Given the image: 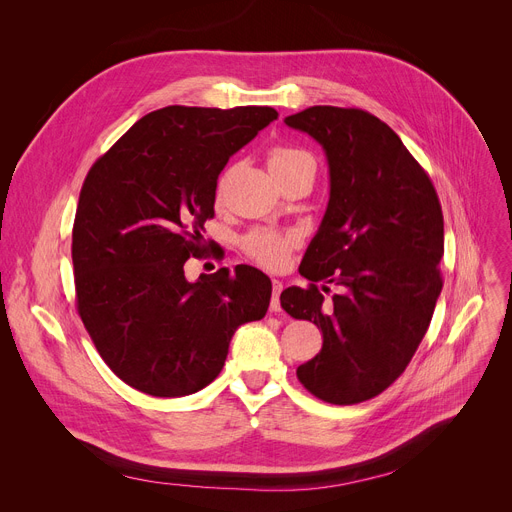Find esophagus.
<instances>
[{"label":"esophagus","mask_w":512,"mask_h":512,"mask_svg":"<svg viewBox=\"0 0 512 512\" xmlns=\"http://www.w3.org/2000/svg\"><path fill=\"white\" fill-rule=\"evenodd\" d=\"M280 292H282V282L274 278L272 280V301H270L272 311H280Z\"/></svg>","instance_id":"obj_1"}]
</instances>
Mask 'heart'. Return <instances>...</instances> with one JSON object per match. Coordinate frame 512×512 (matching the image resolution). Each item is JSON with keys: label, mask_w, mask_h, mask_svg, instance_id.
<instances>
[{"label": "heart", "mask_w": 512, "mask_h": 512, "mask_svg": "<svg viewBox=\"0 0 512 512\" xmlns=\"http://www.w3.org/2000/svg\"><path fill=\"white\" fill-rule=\"evenodd\" d=\"M303 159H311V157L301 149L274 147L270 155H267V166H270L272 172H280ZM292 247H294L292 234H284L278 230H265V228L249 232L245 240H242V249H245V253L251 259H255L259 265L270 267V270H278V267H282L288 261Z\"/></svg>", "instance_id": "obj_1"}]
</instances>
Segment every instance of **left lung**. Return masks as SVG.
Masks as SVG:
<instances>
[{
    "mask_svg": "<svg viewBox=\"0 0 512 512\" xmlns=\"http://www.w3.org/2000/svg\"><path fill=\"white\" fill-rule=\"evenodd\" d=\"M284 122L311 134L330 166V203L299 267L311 284L280 294L290 317L324 334L297 378L332 405H357L400 378L432 321L442 290L440 199L398 134L359 107L313 105ZM330 285L337 292L326 300Z\"/></svg>",
    "mask_w": 512,
    "mask_h": 512,
    "instance_id": "left-lung-1",
    "label": "left lung"
}]
</instances>
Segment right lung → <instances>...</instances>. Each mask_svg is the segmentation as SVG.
Listing matches in <instances>:
<instances>
[{"label": "right lung", "instance_id": "obj_1", "mask_svg": "<svg viewBox=\"0 0 512 512\" xmlns=\"http://www.w3.org/2000/svg\"><path fill=\"white\" fill-rule=\"evenodd\" d=\"M278 118L274 107L168 105L143 116L91 166L72 228L76 309L107 363L134 390L174 398L218 378L238 326L270 307L251 265L184 278L205 253L218 176Z\"/></svg>", "mask_w": 512, "mask_h": 512}]
</instances>
